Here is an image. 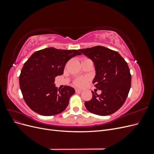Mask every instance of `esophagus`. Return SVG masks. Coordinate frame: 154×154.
Listing matches in <instances>:
<instances>
[{"label": "esophagus", "instance_id": "obj_1", "mask_svg": "<svg viewBox=\"0 0 154 154\" xmlns=\"http://www.w3.org/2000/svg\"><path fill=\"white\" fill-rule=\"evenodd\" d=\"M75 91H76V93H80V92H82V90L81 89H79V88H76Z\"/></svg>", "mask_w": 154, "mask_h": 154}]
</instances>
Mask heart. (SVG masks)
<instances>
[{
	"mask_svg": "<svg viewBox=\"0 0 154 154\" xmlns=\"http://www.w3.org/2000/svg\"><path fill=\"white\" fill-rule=\"evenodd\" d=\"M87 81H88V78L87 77H84V76L78 77V78H76L73 80V84L74 85H76V87H82L86 84Z\"/></svg>",
	"mask_w": 154,
	"mask_h": 154,
	"instance_id": "heart-1",
	"label": "heart"
}]
</instances>
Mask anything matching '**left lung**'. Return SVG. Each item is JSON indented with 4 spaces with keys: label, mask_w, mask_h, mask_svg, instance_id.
<instances>
[{
    "label": "left lung",
    "mask_w": 154,
    "mask_h": 154,
    "mask_svg": "<svg viewBox=\"0 0 154 154\" xmlns=\"http://www.w3.org/2000/svg\"><path fill=\"white\" fill-rule=\"evenodd\" d=\"M94 63L96 76L92 83L101 91L85 102L86 109L96 115L108 116L124 104L131 87V74L127 62L118 52L103 46L79 49Z\"/></svg>",
    "instance_id": "1"
}]
</instances>
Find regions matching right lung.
<instances>
[{
  "mask_svg": "<svg viewBox=\"0 0 154 154\" xmlns=\"http://www.w3.org/2000/svg\"><path fill=\"white\" fill-rule=\"evenodd\" d=\"M80 51L54 48L37 51L24 63L19 76L22 94L26 104L37 114L54 116L67 108L74 88L55 87V77L62 75L69 60Z\"/></svg>",
  "mask_w": 154,
  "mask_h": 154,
  "instance_id": "right-lung-1",
  "label": "right lung"
}]
</instances>
